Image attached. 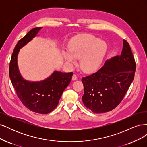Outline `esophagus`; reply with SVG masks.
<instances>
[{
	"mask_svg": "<svg viewBox=\"0 0 147 147\" xmlns=\"http://www.w3.org/2000/svg\"><path fill=\"white\" fill-rule=\"evenodd\" d=\"M77 78H78V77L77 76V75L74 74L73 76H72V80H77Z\"/></svg>",
	"mask_w": 147,
	"mask_h": 147,
	"instance_id": "esophagus-1",
	"label": "esophagus"
}]
</instances>
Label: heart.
<instances>
[{
	"mask_svg": "<svg viewBox=\"0 0 147 147\" xmlns=\"http://www.w3.org/2000/svg\"><path fill=\"white\" fill-rule=\"evenodd\" d=\"M106 43L92 35H82L74 39L70 43L68 51L63 55L70 64L80 60L81 69L84 72L91 73L99 68L107 51Z\"/></svg>",
	"mask_w": 147,
	"mask_h": 147,
	"instance_id": "b5f03b06",
	"label": "heart"
}]
</instances>
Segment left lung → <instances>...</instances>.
<instances>
[{
	"label": "left lung",
	"mask_w": 147,
	"mask_h": 147,
	"mask_svg": "<svg viewBox=\"0 0 147 147\" xmlns=\"http://www.w3.org/2000/svg\"><path fill=\"white\" fill-rule=\"evenodd\" d=\"M136 64L129 44L123 40L120 55L107 61L96 72L83 77L82 101L92 112L112 110L120 104L134 80Z\"/></svg>",
	"instance_id": "1"
}]
</instances>
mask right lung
<instances>
[{
  "label": "right lung",
  "mask_w": 147,
  "mask_h": 147,
  "mask_svg": "<svg viewBox=\"0 0 147 147\" xmlns=\"http://www.w3.org/2000/svg\"><path fill=\"white\" fill-rule=\"evenodd\" d=\"M42 28L31 29L17 43L11 57L9 76L17 96L26 107L34 112L47 114L58 104L63 92L72 80L73 72L55 71L45 80L37 82L26 81L21 77L18 68V54L20 48L36 36Z\"/></svg>",
  "instance_id": "add662e5"
}]
</instances>
